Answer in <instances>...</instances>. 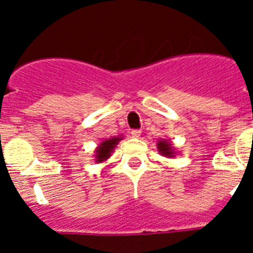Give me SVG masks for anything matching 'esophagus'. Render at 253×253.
I'll list each match as a JSON object with an SVG mask.
<instances>
[{
	"instance_id": "esophagus-1",
	"label": "esophagus",
	"mask_w": 253,
	"mask_h": 253,
	"mask_svg": "<svg viewBox=\"0 0 253 253\" xmlns=\"http://www.w3.org/2000/svg\"><path fill=\"white\" fill-rule=\"evenodd\" d=\"M140 134H142V131H140L139 129H133V130H131V137L134 138H139Z\"/></svg>"
}]
</instances>
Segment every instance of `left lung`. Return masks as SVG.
<instances>
[{
    "label": "left lung",
    "instance_id": "left-lung-1",
    "mask_svg": "<svg viewBox=\"0 0 253 253\" xmlns=\"http://www.w3.org/2000/svg\"><path fill=\"white\" fill-rule=\"evenodd\" d=\"M157 149H158V152L162 154V156H165V157H169V158L175 157L176 152H175V149H173V147H172V144L169 142V140H166V139L158 140Z\"/></svg>",
    "mask_w": 253,
    "mask_h": 253
}]
</instances>
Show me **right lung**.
I'll return each instance as SVG.
<instances>
[{
    "instance_id": "add662e5",
    "label": "right lung",
    "mask_w": 253,
    "mask_h": 253,
    "mask_svg": "<svg viewBox=\"0 0 253 253\" xmlns=\"http://www.w3.org/2000/svg\"><path fill=\"white\" fill-rule=\"evenodd\" d=\"M123 137H114L110 139H105L104 142L100 143V146L96 148L95 151V161L97 163H101L104 161H106L107 158L110 157L111 153H113L114 148L116 147V144L122 140Z\"/></svg>"
}]
</instances>
